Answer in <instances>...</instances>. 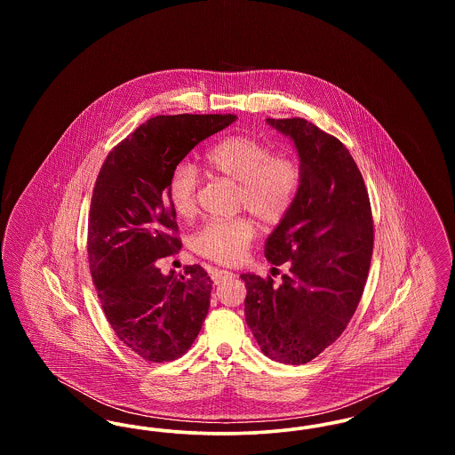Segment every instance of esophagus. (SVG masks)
<instances>
[{"mask_svg": "<svg viewBox=\"0 0 455 455\" xmlns=\"http://www.w3.org/2000/svg\"><path fill=\"white\" fill-rule=\"evenodd\" d=\"M210 273H212V280L213 283H223L225 280H228V278H234L235 275L232 273V271H227V269H217V267H213V269H210Z\"/></svg>", "mask_w": 455, "mask_h": 455, "instance_id": "34e87169", "label": "esophagus"}]
</instances>
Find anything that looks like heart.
Returning a JSON list of instances; mask_svg holds the SVG:
<instances>
[{"mask_svg": "<svg viewBox=\"0 0 455 455\" xmlns=\"http://www.w3.org/2000/svg\"><path fill=\"white\" fill-rule=\"evenodd\" d=\"M208 171L237 182L238 204L262 223H278L290 210L299 186L300 167L288 155H273L271 148L247 134L225 136L203 153ZM199 175L189 162H179L167 180V196L175 213L186 217L195 212ZM256 235L251 218L210 220L195 235L197 254L221 264L243 258Z\"/></svg>", "mask_w": 455, "mask_h": 455, "instance_id": "b5f03b06", "label": "heart"}]
</instances>
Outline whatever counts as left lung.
I'll list each match as a JSON object with an SVG mask.
<instances>
[{"mask_svg":"<svg viewBox=\"0 0 455 455\" xmlns=\"http://www.w3.org/2000/svg\"><path fill=\"white\" fill-rule=\"evenodd\" d=\"M293 141L300 160L297 196L264 243L275 266L288 264L282 284L252 273L245 323L260 351L303 365L347 329L362 299L373 249L363 177L347 147L305 119H266Z\"/></svg>","mask_w":455,"mask_h":455,"instance_id":"obj_1","label":"left lung"}]
</instances>
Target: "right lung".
<instances>
[{
    "instance_id": "add662e5",
    "label": "right lung",
    "mask_w": 455,
    "mask_h": 455,
    "mask_svg": "<svg viewBox=\"0 0 455 455\" xmlns=\"http://www.w3.org/2000/svg\"><path fill=\"white\" fill-rule=\"evenodd\" d=\"M237 116H156L108 153L92 196L88 259L108 324L141 358L182 356L208 315L213 282L199 266L162 275L155 264L180 247L171 237L175 210L167 196L173 167Z\"/></svg>"
}]
</instances>
